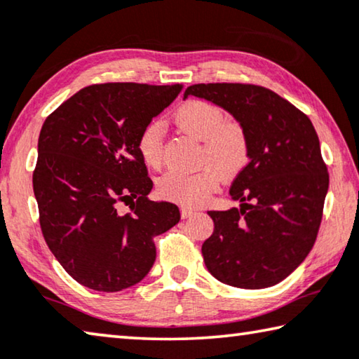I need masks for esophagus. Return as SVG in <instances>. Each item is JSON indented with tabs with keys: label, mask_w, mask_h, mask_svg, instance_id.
Here are the masks:
<instances>
[{
	"label": "esophagus",
	"mask_w": 359,
	"mask_h": 359,
	"mask_svg": "<svg viewBox=\"0 0 359 359\" xmlns=\"http://www.w3.org/2000/svg\"><path fill=\"white\" fill-rule=\"evenodd\" d=\"M200 212L198 209H193V208H189V206H184L182 208V217L184 219H189V217H193V215Z\"/></svg>",
	"instance_id": "1"
}]
</instances>
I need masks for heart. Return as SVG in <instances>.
Returning a JSON list of instances; mask_svg holds the SVG:
<instances>
[{
    "instance_id": "1",
    "label": "heart",
    "mask_w": 359,
    "mask_h": 359,
    "mask_svg": "<svg viewBox=\"0 0 359 359\" xmlns=\"http://www.w3.org/2000/svg\"><path fill=\"white\" fill-rule=\"evenodd\" d=\"M177 126L203 142L200 158L210 163L196 172L169 170L159 179L158 189L163 196L189 206H198L217 190L220 177L235 174L248 161L246 134L236 123H225L220 108L203 100H189L174 113ZM137 150L144 163L159 168L163 161L161 124H147L139 135Z\"/></svg>"
}]
</instances>
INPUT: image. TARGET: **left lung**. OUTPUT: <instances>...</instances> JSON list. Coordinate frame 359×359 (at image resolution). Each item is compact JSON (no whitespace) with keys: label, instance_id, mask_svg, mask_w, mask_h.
Here are the masks:
<instances>
[{"label":"left lung","instance_id":"8db88e82","mask_svg":"<svg viewBox=\"0 0 359 359\" xmlns=\"http://www.w3.org/2000/svg\"><path fill=\"white\" fill-rule=\"evenodd\" d=\"M195 95L224 108L246 134L248 166L230 187L240 208L209 210L214 231L201 251L220 283L275 286L315 244L329 187L320 139L309 116L270 89L240 83L193 84Z\"/></svg>","mask_w":359,"mask_h":359}]
</instances>
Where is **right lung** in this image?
<instances>
[{"instance_id":"obj_1","label":"right lung","mask_w":359,"mask_h":359,"mask_svg":"<svg viewBox=\"0 0 359 359\" xmlns=\"http://www.w3.org/2000/svg\"><path fill=\"white\" fill-rule=\"evenodd\" d=\"M180 84H94L46 118L38 139L33 191L50 252L73 280L118 292L149 275L153 236L172 229L180 210L150 201L153 182L139 135L170 105ZM130 204L123 216L117 204Z\"/></svg>"}]
</instances>
